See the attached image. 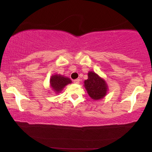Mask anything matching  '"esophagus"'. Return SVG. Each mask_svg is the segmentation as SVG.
Returning a JSON list of instances; mask_svg holds the SVG:
<instances>
[{
  "mask_svg": "<svg viewBox=\"0 0 152 152\" xmlns=\"http://www.w3.org/2000/svg\"><path fill=\"white\" fill-rule=\"evenodd\" d=\"M80 81V79H76V80H74V82L75 84H79Z\"/></svg>",
  "mask_w": 152,
  "mask_h": 152,
  "instance_id": "34e87169",
  "label": "esophagus"
}]
</instances>
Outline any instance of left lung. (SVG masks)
I'll use <instances>...</instances> for the list:
<instances>
[{
  "instance_id": "left-lung-1",
  "label": "left lung",
  "mask_w": 152,
  "mask_h": 152,
  "mask_svg": "<svg viewBox=\"0 0 152 152\" xmlns=\"http://www.w3.org/2000/svg\"><path fill=\"white\" fill-rule=\"evenodd\" d=\"M84 86L92 99L101 100L106 96L109 87L106 81L93 71H89L88 79L84 82Z\"/></svg>"
}]
</instances>
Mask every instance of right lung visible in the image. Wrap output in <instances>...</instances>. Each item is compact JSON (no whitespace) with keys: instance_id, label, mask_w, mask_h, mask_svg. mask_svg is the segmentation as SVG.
Returning a JSON list of instances; mask_svg holds the SVG:
<instances>
[{"instance_id":"right-lung-1","label":"right lung","mask_w":152,"mask_h":152,"mask_svg":"<svg viewBox=\"0 0 152 152\" xmlns=\"http://www.w3.org/2000/svg\"><path fill=\"white\" fill-rule=\"evenodd\" d=\"M71 83L72 80L68 77L58 74L51 76L50 80V87L56 94L60 93L64 87Z\"/></svg>"}]
</instances>
